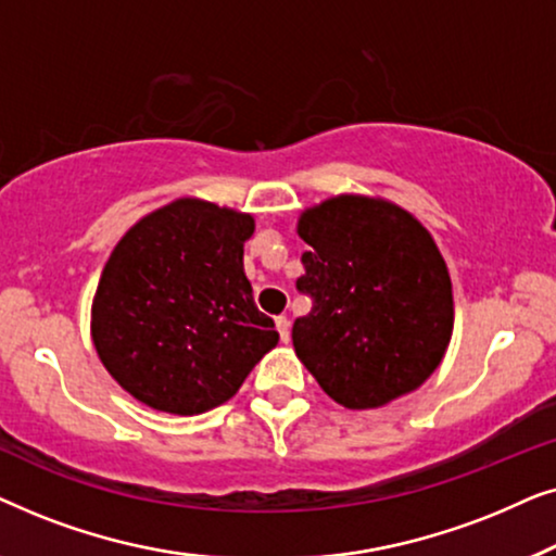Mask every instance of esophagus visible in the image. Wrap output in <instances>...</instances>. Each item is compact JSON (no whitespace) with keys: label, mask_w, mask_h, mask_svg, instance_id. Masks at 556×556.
<instances>
[{"label":"esophagus","mask_w":556,"mask_h":556,"mask_svg":"<svg viewBox=\"0 0 556 556\" xmlns=\"http://www.w3.org/2000/svg\"><path fill=\"white\" fill-rule=\"evenodd\" d=\"M276 329L280 333V341L291 339V321H288V316H278L276 318Z\"/></svg>","instance_id":"esophagus-1"}]
</instances>
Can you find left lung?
I'll return each instance as SVG.
<instances>
[{
    "instance_id": "obj_1",
    "label": "left lung",
    "mask_w": 556,
    "mask_h": 556,
    "mask_svg": "<svg viewBox=\"0 0 556 556\" xmlns=\"http://www.w3.org/2000/svg\"><path fill=\"white\" fill-rule=\"evenodd\" d=\"M293 346L321 390L349 409L382 407L420 387L453 333L443 255L405 210L369 197H333L303 212Z\"/></svg>"
}]
</instances>
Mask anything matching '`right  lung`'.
Listing matches in <instances>:
<instances>
[{
  "mask_svg": "<svg viewBox=\"0 0 556 556\" xmlns=\"http://www.w3.org/2000/svg\"><path fill=\"white\" fill-rule=\"evenodd\" d=\"M250 215L177 200L124 235L93 301V344L143 405L200 415L240 390L278 344L242 268Z\"/></svg>",
  "mask_w": 556,
  "mask_h": 556,
  "instance_id": "1",
  "label": "right lung"
}]
</instances>
